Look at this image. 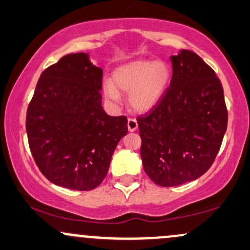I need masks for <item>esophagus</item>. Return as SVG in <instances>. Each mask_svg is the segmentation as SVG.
<instances>
[{"label": "esophagus", "instance_id": "1", "mask_svg": "<svg viewBox=\"0 0 250 250\" xmlns=\"http://www.w3.org/2000/svg\"><path fill=\"white\" fill-rule=\"evenodd\" d=\"M137 127H139V125H137L136 120L133 119V117H130V119L128 120V129H129V131H135L137 129Z\"/></svg>", "mask_w": 250, "mask_h": 250}]
</instances>
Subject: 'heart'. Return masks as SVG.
<instances>
[{
	"mask_svg": "<svg viewBox=\"0 0 250 250\" xmlns=\"http://www.w3.org/2000/svg\"><path fill=\"white\" fill-rule=\"evenodd\" d=\"M170 69L163 61H137L119 68L113 75L114 84H104V94L113 102L121 100L120 90L130 91V104L140 111L156 104L167 87Z\"/></svg>",
	"mask_w": 250,
	"mask_h": 250,
	"instance_id": "heart-1",
	"label": "heart"
}]
</instances>
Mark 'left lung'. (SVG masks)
Here are the masks:
<instances>
[{
	"mask_svg": "<svg viewBox=\"0 0 250 250\" xmlns=\"http://www.w3.org/2000/svg\"><path fill=\"white\" fill-rule=\"evenodd\" d=\"M171 63L170 84L137 117L143 168L161 187L202 176L216 159L228 123L223 88L213 68L185 49Z\"/></svg>",
	"mask_w": 250,
	"mask_h": 250,
	"instance_id": "1",
	"label": "left lung"
}]
</instances>
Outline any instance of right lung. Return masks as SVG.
<instances>
[{
	"mask_svg": "<svg viewBox=\"0 0 250 250\" xmlns=\"http://www.w3.org/2000/svg\"><path fill=\"white\" fill-rule=\"evenodd\" d=\"M103 71L84 53L69 54L42 71L25 119L40 171L54 185L91 190L101 185L127 117L101 105Z\"/></svg>",
	"mask_w": 250,
	"mask_h": 250,
	"instance_id": "add662e5",
	"label": "right lung"
}]
</instances>
